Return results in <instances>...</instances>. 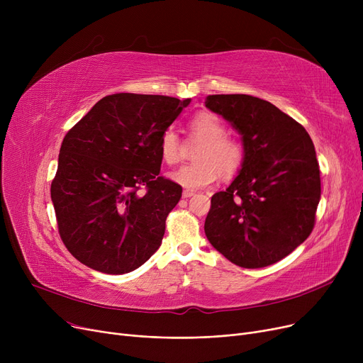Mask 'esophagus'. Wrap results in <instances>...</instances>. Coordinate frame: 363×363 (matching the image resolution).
Segmentation results:
<instances>
[{"label":"esophagus","mask_w":363,"mask_h":363,"mask_svg":"<svg viewBox=\"0 0 363 363\" xmlns=\"http://www.w3.org/2000/svg\"><path fill=\"white\" fill-rule=\"evenodd\" d=\"M193 196H194V191H191V189H184L182 199H189V197H193Z\"/></svg>","instance_id":"34e87169"}]
</instances>
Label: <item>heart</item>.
Here are the masks:
<instances>
[{"mask_svg":"<svg viewBox=\"0 0 363 363\" xmlns=\"http://www.w3.org/2000/svg\"><path fill=\"white\" fill-rule=\"evenodd\" d=\"M189 137L200 141L194 151L196 162L172 172L170 178L181 186L197 189L212 184L219 175L225 179L235 177L245 162L244 144L226 135V125L215 113L200 111L188 123ZM181 141L174 128L162 132L159 141L160 157L167 164L181 159Z\"/></svg>","mask_w":363,"mask_h":363,"instance_id":"1","label":"heart"}]
</instances>
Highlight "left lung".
<instances>
[{"mask_svg": "<svg viewBox=\"0 0 363 363\" xmlns=\"http://www.w3.org/2000/svg\"><path fill=\"white\" fill-rule=\"evenodd\" d=\"M204 104L238 130L245 148L238 177L212 197L206 237L237 266L264 268L313 230L320 200L315 145L306 129L269 101L218 94Z\"/></svg>", "mask_w": 363, "mask_h": 363, "instance_id": "left-lung-1", "label": "left lung"}]
</instances>
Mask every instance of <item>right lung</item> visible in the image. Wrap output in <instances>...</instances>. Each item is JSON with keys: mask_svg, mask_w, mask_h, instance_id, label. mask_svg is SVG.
Listing matches in <instances>:
<instances>
[{"mask_svg": "<svg viewBox=\"0 0 363 363\" xmlns=\"http://www.w3.org/2000/svg\"><path fill=\"white\" fill-rule=\"evenodd\" d=\"M189 101L107 95L66 133L51 200L66 249L88 268L128 274L157 252L182 196L181 185L159 177V141Z\"/></svg>", "mask_w": 363, "mask_h": 363, "instance_id": "obj_1", "label": "right lung"}]
</instances>
